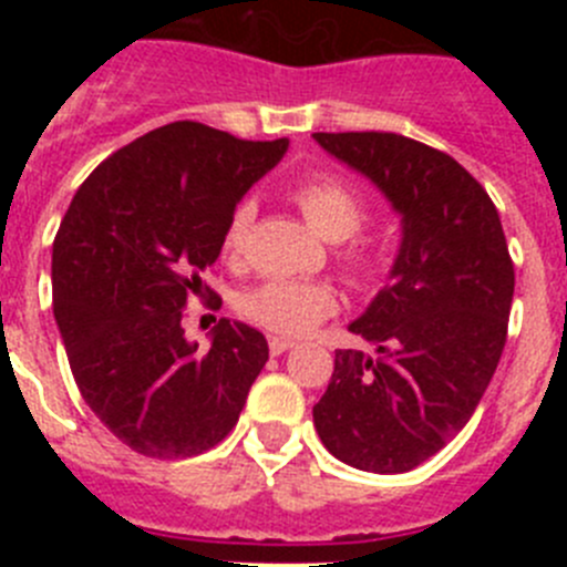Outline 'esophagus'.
I'll return each mask as SVG.
<instances>
[{
  "label": "esophagus",
  "mask_w": 567,
  "mask_h": 567,
  "mask_svg": "<svg viewBox=\"0 0 567 567\" xmlns=\"http://www.w3.org/2000/svg\"><path fill=\"white\" fill-rule=\"evenodd\" d=\"M292 346H295V340H289V338H278V334H272V338H269V352L272 354H284L287 349H292Z\"/></svg>",
  "instance_id": "esophagus-1"
}]
</instances>
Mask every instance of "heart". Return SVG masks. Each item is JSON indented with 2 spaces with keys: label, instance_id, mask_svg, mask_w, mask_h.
Wrapping results in <instances>:
<instances>
[{
  "label": "heart",
  "instance_id": "b5f03b06",
  "mask_svg": "<svg viewBox=\"0 0 567 567\" xmlns=\"http://www.w3.org/2000/svg\"><path fill=\"white\" fill-rule=\"evenodd\" d=\"M292 202L298 204L303 218L312 224L315 233L323 235L327 240L352 238L365 218L363 198L358 195V189L349 187L340 178H332V175H320V178L298 184L292 189ZM252 221L255 207L249 202L233 209L221 235L224 258H238L244 244H247ZM338 258L349 278L354 280L369 278L374 269L372 249L363 247V244H346ZM238 309L255 327L267 329L272 334L300 338L338 312V292L323 280H264V284L240 295Z\"/></svg>",
  "mask_w": 567,
  "mask_h": 567
}]
</instances>
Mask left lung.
I'll return each instance as SVG.
<instances>
[{"mask_svg":"<svg viewBox=\"0 0 567 567\" xmlns=\"http://www.w3.org/2000/svg\"><path fill=\"white\" fill-rule=\"evenodd\" d=\"M400 213L389 284L349 332L378 349L334 352L312 417L340 463L403 474L471 420L508 334L514 264L494 202L452 155L398 133H315Z\"/></svg>","mask_w":567,"mask_h":567,"instance_id":"1","label":"left lung"}]
</instances>
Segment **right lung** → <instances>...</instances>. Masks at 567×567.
Instances as JSON below:
<instances>
[{
  "label": "right lung",
  "instance_id": "1",
  "mask_svg": "<svg viewBox=\"0 0 567 567\" xmlns=\"http://www.w3.org/2000/svg\"><path fill=\"white\" fill-rule=\"evenodd\" d=\"M289 142H244L173 122L115 150L73 195L53 240V315L84 403L144 457L209 452L238 423L267 338L218 320L209 349L184 338L189 298L221 255L235 204Z\"/></svg>",
  "mask_w": 567,
  "mask_h": 567
}]
</instances>
